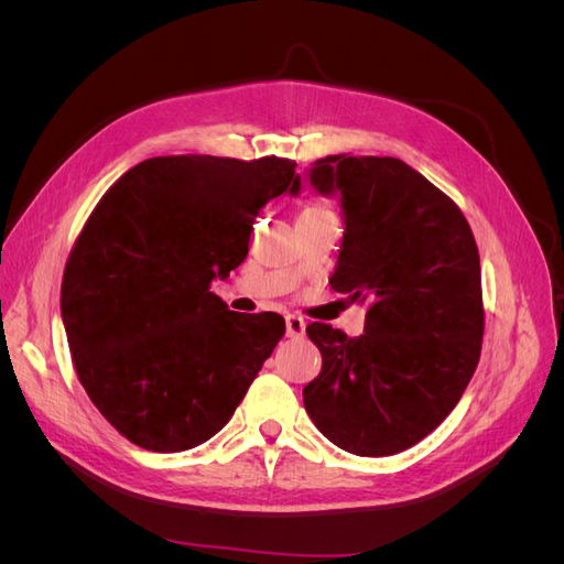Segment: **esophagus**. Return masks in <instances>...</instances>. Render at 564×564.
Instances as JSON below:
<instances>
[{
	"label": "esophagus",
	"instance_id": "esophagus-1",
	"mask_svg": "<svg viewBox=\"0 0 564 564\" xmlns=\"http://www.w3.org/2000/svg\"><path fill=\"white\" fill-rule=\"evenodd\" d=\"M305 334V322L296 315H289L286 317V336L289 338H301Z\"/></svg>",
	"mask_w": 564,
	"mask_h": 564
}]
</instances>
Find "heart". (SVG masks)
<instances>
[{
    "label": "heart",
    "mask_w": 564,
    "mask_h": 564,
    "mask_svg": "<svg viewBox=\"0 0 564 564\" xmlns=\"http://www.w3.org/2000/svg\"><path fill=\"white\" fill-rule=\"evenodd\" d=\"M319 214H332V209L324 202H313V204H308V207L303 209L301 216H319Z\"/></svg>",
    "instance_id": "heart-1"
}]
</instances>
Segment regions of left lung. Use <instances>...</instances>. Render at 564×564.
Segmentation results:
<instances>
[{
    "label": "left lung",
    "instance_id": "1",
    "mask_svg": "<svg viewBox=\"0 0 564 564\" xmlns=\"http://www.w3.org/2000/svg\"><path fill=\"white\" fill-rule=\"evenodd\" d=\"M322 195H340L346 232L329 284L367 303L365 334L305 327L322 371L303 388L305 412L357 456L404 452L464 395L480 360V253L466 216L395 158L329 155L311 169Z\"/></svg>",
    "mask_w": 564,
    "mask_h": 564
}]
</instances>
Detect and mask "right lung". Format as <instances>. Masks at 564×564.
<instances>
[{"label":"right lung","mask_w":564,"mask_h":564,"mask_svg":"<svg viewBox=\"0 0 564 564\" xmlns=\"http://www.w3.org/2000/svg\"><path fill=\"white\" fill-rule=\"evenodd\" d=\"M296 162L212 155L131 166L84 224L61 284L77 379L112 429L150 452L193 449L235 414L284 336L278 313H232L212 289L249 253Z\"/></svg>","instance_id":"right-lung-1"}]
</instances>
